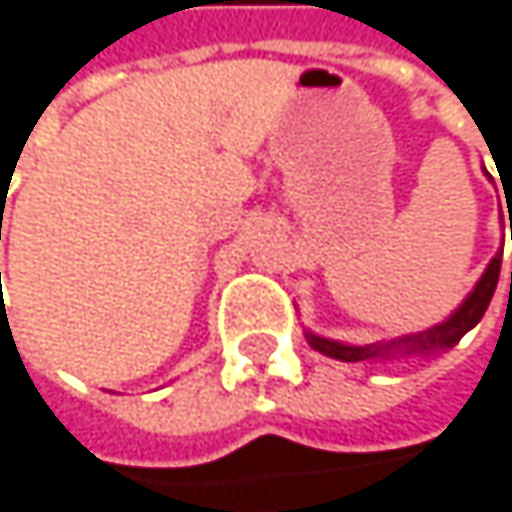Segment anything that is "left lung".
<instances>
[{"mask_svg":"<svg viewBox=\"0 0 512 512\" xmlns=\"http://www.w3.org/2000/svg\"><path fill=\"white\" fill-rule=\"evenodd\" d=\"M510 233H512V215H510ZM498 276H501V251L492 258V264L486 267L483 279L473 288V294L443 321V324H434L422 334H410V337H400L394 343H373V346H343V343H334V340H324V337H315V334H306L309 346L327 358H340V361H367V358H394V355H428V352H437V349H449L455 346L470 327H477V321L486 315L489 303H492V294L498 288ZM510 291H512V273H510Z\"/></svg>","mask_w":512,"mask_h":512,"instance_id":"obj_1","label":"left lung"}]
</instances>
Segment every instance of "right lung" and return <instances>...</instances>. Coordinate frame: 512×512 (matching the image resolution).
Instances as JSON below:
<instances>
[{
	"label": "right lung",
	"mask_w": 512,
	"mask_h": 512,
	"mask_svg": "<svg viewBox=\"0 0 512 512\" xmlns=\"http://www.w3.org/2000/svg\"><path fill=\"white\" fill-rule=\"evenodd\" d=\"M0 230H2V215H0ZM0 236H2V233H0Z\"/></svg>",
	"instance_id": "1"
}]
</instances>
